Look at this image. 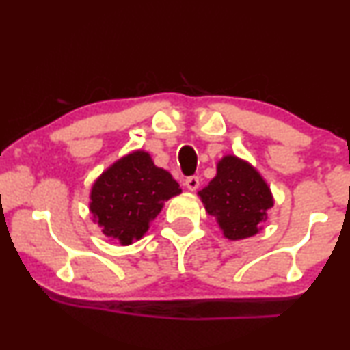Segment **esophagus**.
<instances>
[{"instance_id":"obj_1","label":"esophagus","mask_w":350,"mask_h":350,"mask_svg":"<svg viewBox=\"0 0 350 350\" xmlns=\"http://www.w3.org/2000/svg\"><path fill=\"white\" fill-rule=\"evenodd\" d=\"M186 187L189 189V191H197L200 186V179L199 176H189V178H186Z\"/></svg>"}]
</instances>
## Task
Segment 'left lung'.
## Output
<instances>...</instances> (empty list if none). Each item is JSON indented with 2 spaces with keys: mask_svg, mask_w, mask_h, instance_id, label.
Instances as JSON below:
<instances>
[{
  "mask_svg": "<svg viewBox=\"0 0 350 350\" xmlns=\"http://www.w3.org/2000/svg\"><path fill=\"white\" fill-rule=\"evenodd\" d=\"M210 215L217 218L226 238L241 239L258 233L267 218L272 196L254 167L237 157L218 163L217 176L199 192Z\"/></svg>",
  "mask_w": 350,
  "mask_h": 350,
  "instance_id": "left-lung-1",
  "label": "left lung"
}]
</instances>
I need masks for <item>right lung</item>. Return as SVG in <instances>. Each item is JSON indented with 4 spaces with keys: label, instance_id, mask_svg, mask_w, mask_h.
Wrapping results in <instances>:
<instances>
[{
    "label": "right lung",
    "instance_id": "right-lung-1",
    "mask_svg": "<svg viewBox=\"0 0 350 350\" xmlns=\"http://www.w3.org/2000/svg\"><path fill=\"white\" fill-rule=\"evenodd\" d=\"M180 193L167 171L157 167L145 151H135L112 164L91 191V212L103 233L132 244L148 230L164 202Z\"/></svg>",
    "mask_w": 350,
    "mask_h": 350
}]
</instances>
